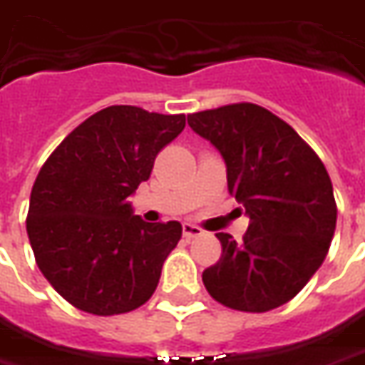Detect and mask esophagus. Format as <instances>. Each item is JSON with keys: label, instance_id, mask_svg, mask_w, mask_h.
<instances>
[{"label": "esophagus", "instance_id": "obj_1", "mask_svg": "<svg viewBox=\"0 0 365 365\" xmlns=\"http://www.w3.org/2000/svg\"><path fill=\"white\" fill-rule=\"evenodd\" d=\"M204 231L198 227V225H194V223H182V235L186 239H194V237H200Z\"/></svg>", "mask_w": 365, "mask_h": 365}]
</instances>
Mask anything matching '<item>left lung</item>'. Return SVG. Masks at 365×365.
<instances>
[{
  "label": "left lung",
  "instance_id": "8db88e82",
  "mask_svg": "<svg viewBox=\"0 0 365 365\" xmlns=\"http://www.w3.org/2000/svg\"><path fill=\"white\" fill-rule=\"evenodd\" d=\"M188 126L220 151L227 190L249 230L222 241V259L202 274L225 307L264 313L288 303L323 264L336 227L332 182L294 128L267 108L239 103L188 114Z\"/></svg>",
  "mask_w": 365,
  "mask_h": 365
}]
</instances>
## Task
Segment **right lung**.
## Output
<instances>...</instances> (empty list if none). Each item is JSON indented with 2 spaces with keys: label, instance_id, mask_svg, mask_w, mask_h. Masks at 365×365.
Returning a JSON list of instances; mask_svg holds the SVG:
<instances>
[{
  "label": "right lung",
  "instance_id": "right-lung-1",
  "mask_svg": "<svg viewBox=\"0 0 365 365\" xmlns=\"http://www.w3.org/2000/svg\"><path fill=\"white\" fill-rule=\"evenodd\" d=\"M185 124V114L108 106L81 122L42 165L26 233L44 278L77 309L118 315L155 292L182 225L143 222L128 198Z\"/></svg>",
  "mask_w": 365,
  "mask_h": 365
}]
</instances>
